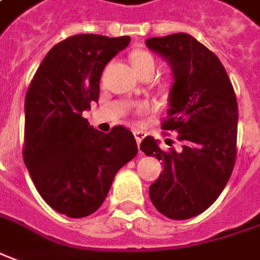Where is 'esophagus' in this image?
<instances>
[{
	"instance_id": "1",
	"label": "esophagus",
	"mask_w": 260,
	"mask_h": 260,
	"mask_svg": "<svg viewBox=\"0 0 260 260\" xmlns=\"http://www.w3.org/2000/svg\"><path fill=\"white\" fill-rule=\"evenodd\" d=\"M134 137L137 139V144L139 145L141 144V141L145 138V132H142V131H134Z\"/></svg>"
}]
</instances>
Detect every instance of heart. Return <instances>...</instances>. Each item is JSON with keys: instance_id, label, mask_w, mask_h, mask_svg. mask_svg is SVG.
Segmentation results:
<instances>
[{"instance_id": "1", "label": "heart", "mask_w": 260, "mask_h": 260, "mask_svg": "<svg viewBox=\"0 0 260 260\" xmlns=\"http://www.w3.org/2000/svg\"><path fill=\"white\" fill-rule=\"evenodd\" d=\"M131 62L134 65V68L137 70V72L144 77L146 74H151V72H155V68H156V61L151 52L148 51H144V49H137L131 54ZM137 111L139 114H145L148 111V105L145 104H139L137 107Z\"/></svg>"}]
</instances>
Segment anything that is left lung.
<instances>
[{"instance_id": "left-lung-1", "label": "left lung", "mask_w": 260, "mask_h": 260, "mask_svg": "<svg viewBox=\"0 0 260 260\" xmlns=\"http://www.w3.org/2000/svg\"><path fill=\"white\" fill-rule=\"evenodd\" d=\"M148 48L169 61L174 71L164 131H176L182 149H162L146 137L141 151L162 160L164 172L149 186L153 206L182 220L211 206L232 175L236 160L238 102L219 58L189 34L146 40ZM165 142H172L167 139Z\"/></svg>"}]
</instances>
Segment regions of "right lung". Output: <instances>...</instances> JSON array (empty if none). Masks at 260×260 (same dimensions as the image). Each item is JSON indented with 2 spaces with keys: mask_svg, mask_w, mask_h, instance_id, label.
I'll use <instances>...</instances> for the list:
<instances>
[{
  "mask_svg": "<svg viewBox=\"0 0 260 260\" xmlns=\"http://www.w3.org/2000/svg\"><path fill=\"white\" fill-rule=\"evenodd\" d=\"M129 41L72 35L51 48L28 86L22 158L42 199L65 216L96 211L116 172L138 152L128 128L116 125L104 134L82 116L100 100L105 65Z\"/></svg>",
  "mask_w": 260,
  "mask_h": 260,
  "instance_id": "add662e5",
  "label": "right lung"
}]
</instances>
